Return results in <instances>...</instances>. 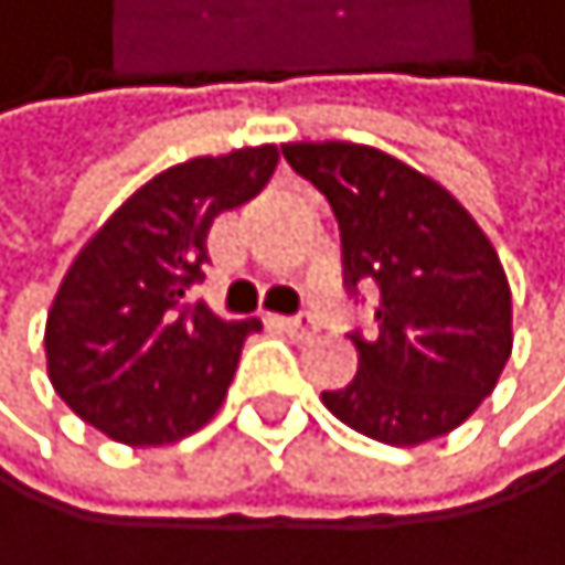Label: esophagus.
<instances>
[{"instance_id":"34e87169","label":"esophagus","mask_w":565,"mask_h":565,"mask_svg":"<svg viewBox=\"0 0 565 565\" xmlns=\"http://www.w3.org/2000/svg\"><path fill=\"white\" fill-rule=\"evenodd\" d=\"M280 328H285L291 339H313L317 334V320L310 313H299V317H280Z\"/></svg>"}]
</instances>
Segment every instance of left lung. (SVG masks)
Segmentation results:
<instances>
[{
  "label": "left lung",
  "mask_w": 565,
  "mask_h": 565,
  "mask_svg": "<svg viewBox=\"0 0 565 565\" xmlns=\"http://www.w3.org/2000/svg\"><path fill=\"white\" fill-rule=\"evenodd\" d=\"M339 220L345 288L375 280L379 334L353 345L356 379L320 393L350 429L418 447L472 415L512 356V291L461 201L399 158L364 143H285Z\"/></svg>",
  "instance_id": "left-lung-1"
}]
</instances>
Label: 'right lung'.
I'll return each mask as SVG.
<instances>
[{"label":"right lung","instance_id":"1","mask_svg":"<svg viewBox=\"0 0 565 565\" xmlns=\"http://www.w3.org/2000/svg\"><path fill=\"white\" fill-rule=\"evenodd\" d=\"M277 169V147L190 158L147 180L67 266L45 317L56 396L129 447L198 433L234 382L259 320H223L186 288L209 263L212 220L245 205Z\"/></svg>","mask_w":565,"mask_h":565}]
</instances>
